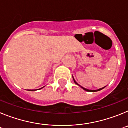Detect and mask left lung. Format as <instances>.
I'll return each mask as SVG.
<instances>
[{
    "label": "left lung",
    "instance_id": "8db88e82",
    "mask_svg": "<svg viewBox=\"0 0 128 128\" xmlns=\"http://www.w3.org/2000/svg\"><path fill=\"white\" fill-rule=\"evenodd\" d=\"M74 82H75L76 84H78V85H79V86H80V84H78V82H77L75 80H74ZM81 88H82V89H83V90H85V91H86V92H98V91H100V90H102V89H103V88H105V86H104V87H103V88H100V89H99V90H88V89L84 88H83V87H82V86H81Z\"/></svg>",
    "mask_w": 128,
    "mask_h": 128
}]
</instances>
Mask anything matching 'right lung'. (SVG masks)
Returning <instances> with one entry per match:
<instances>
[{"instance_id": "right-lung-1", "label": "right lung", "mask_w": 128, "mask_h": 128, "mask_svg": "<svg viewBox=\"0 0 128 128\" xmlns=\"http://www.w3.org/2000/svg\"><path fill=\"white\" fill-rule=\"evenodd\" d=\"M41 89V88H40ZM36 90H29V91H35Z\"/></svg>"}]
</instances>
